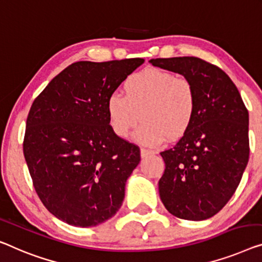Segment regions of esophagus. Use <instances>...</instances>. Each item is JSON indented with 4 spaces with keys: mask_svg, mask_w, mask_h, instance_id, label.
<instances>
[{
    "mask_svg": "<svg viewBox=\"0 0 262 262\" xmlns=\"http://www.w3.org/2000/svg\"><path fill=\"white\" fill-rule=\"evenodd\" d=\"M153 154H154L153 150L144 149V148H142V149H141V158H146V156H149V155H153Z\"/></svg>",
    "mask_w": 262,
    "mask_h": 262,
    "instance_id": "obj_1",
    "label": "esophagus"
}]
</instances>
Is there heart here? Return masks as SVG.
I'll return each instance as SVG.
<instances>
[{
	"mask_svg": "<svg viewBox=\"0 0 262 262\" xmlns=\"http://www.w3.org/2000/svg\"><path fill=\"white\" fill-rule=\"evenodd\" d=\"M122 94L107 99L108 123L119 138H127L140 121L136 142L159 147L167 139L182 138L195 120L198 99L192 82L159 68H147L123 82Z\"/></svg>",
	"mask_w": 262,
	"mask_h": 262,
	"instance_id": "1",
	"label": "heart"
}]
</instances>
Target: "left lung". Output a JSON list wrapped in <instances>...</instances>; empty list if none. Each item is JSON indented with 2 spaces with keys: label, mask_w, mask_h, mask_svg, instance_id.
<instances>
[{
  "label": "left lung",
  "mask_w": 262,
  "mask_h": 262,
  "mask_svg": "<svg viewBox=\"0 0 262 262\" xmlns=\"http://www.w3.org/2000/svg\"><path fill=\"white\" fill-rule=\"evenodd\" d=\"M149 62L188 79L198 99L192 127L173 148L160 153L166 165L160 198L174 216L206 220L233 196L248 163V111L227 74L202 58Z\"/></svg>",
  "instance_id": "1"
}]
</instances>
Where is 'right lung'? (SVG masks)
Returning <instances> with one entry per match:
<instances>
[{
	"label": "right lung",
	"mask_w": 262,
	"mask_h": 262,
	"mask_svg": "<svg viewBox=\"0 0 262 262\" xmlns=\"http://www.w3.org/2000/svg\"><path fill=\"white\" fill-rule=\"evenodd\" d=\"M143 62H75L31 104L23 154L42 204L66 224L94 227L122 205L141 158L136 144L109 127L107 99Z\"/></svg>",
	"instance_id": "1"
}]
</instances>
